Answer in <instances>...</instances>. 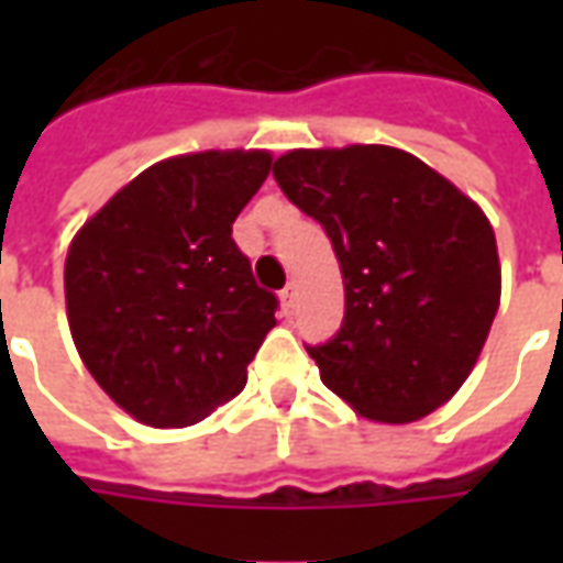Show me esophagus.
Instances as JSON below:
<instances>
[{"label":"esophagus","instance_id":"1","mask_svg":"<svg viewBox=\"0 0 563 563\" xmlns=\"http://www.w3.org/2000/svg\"><path fill=\"white\" fill-rule=\"evenodd\" d=\"M280 301H283V313H286V317L295 313V305H298V286H295V283H289V286L283 289Z\"/></svg>","mask_w":563,"mask_h":563}]
</instances>
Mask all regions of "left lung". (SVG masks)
Here are the masks:
<instances>
[{
  "label": "left lung",
  "instance_id": "left-lung-1",
  "mask_svg": "<svg viewBox=\"0 0 563 563\" xmlns=\"http://www.w3.org/2000/svg\"><path fill=\"white\" fill-rule=\"evenodd\" d=\"M274 180L341 262V331L307 346L322 383L374 422L434 413L473 371L500 305L492 222L422 159L383 144L292 150Z\"/></svg>",
  "mask_w": 563,
  "mask_h": 563
}]
</instances>
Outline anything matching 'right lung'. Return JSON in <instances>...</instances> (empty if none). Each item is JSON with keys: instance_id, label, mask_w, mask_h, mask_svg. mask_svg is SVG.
I'll return each mask as SVG.
<instances>
[{"instance_id": "add662e5", "label": "right lung", "mask_w": 563, "mask_h": 563, "mask_svg": "<svg viewBox=\"0 0 563 563\" xmlns=\"http://www.w3.org/2000/svg\"><path fill=\"white\" fill-rule=\"evenodd\" d=\"M271 172L265 150H205L141 172L75 234L66 310L84 365L153 428L232 401L277 319L232 222Z\"/></svg>"}]
</instances>
